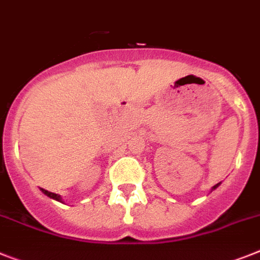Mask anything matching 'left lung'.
I'll use <instances>...</instances> for the list:
<instances>
[{"mask_svg":"<svg viewBox=\"0 0 260 260\" xmlns=\"http://www.w3.org/2000/svg\"><path fill=\"white\" fill-rule=\"evenodd\" d=\"M218 185H219V184H217V185H214V186H213V189H215V187H217V186H218Z\"/></svg>","mask_w":260,"mask_h":260,"instance_id":"left-lung-1","label":"left lung"}]
</instances>
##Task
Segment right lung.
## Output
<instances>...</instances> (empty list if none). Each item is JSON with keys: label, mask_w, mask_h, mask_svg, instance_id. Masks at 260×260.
<instances>
[{"label": "right lung", "mask_w": 260, "mask_h": 260, "mask_svg": "<svg viewBox=\"0 0 260 260\" xmlns=\"http://www.w3.org/2000/svg\"><path fill=\"white\" fill-rule=\"evenodd\" d=\"M41 190H42V193H45L46 196H49L50 198H54V200H56V201H60V196H58V194L52 193V191L46 190V189H41Z\"/></svg>", "instance_id": "add662e5"}]
</instances>
